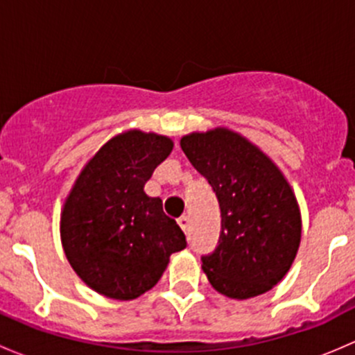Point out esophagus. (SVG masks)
<instances>
[{
  "label": "esophagus",
  "instance_id": "1",
  "mask_svg": "<svg viewBox=\"0 0 355 355\" xmlns=\"http://www.w3.org/2000/svg\"><path fill=\"white\" fill-rule=\"evenodd\" d=\"M177 221H178V225H180L182 230H184L185 234H187L189 228H191V220H189V216H180Z\"/></svg>",
  "mask_w": 355,
  "mask_h": 355
}]
</instances>
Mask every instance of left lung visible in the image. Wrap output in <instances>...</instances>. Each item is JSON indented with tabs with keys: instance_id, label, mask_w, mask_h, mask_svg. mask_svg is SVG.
Listing matches in <instances>:
<instances>
[{
	"instance_id": "left-lung-1",
	"label": "left lung",
	"mask_w": 355,
	"mask_h": 355,
	"mask_svg": "<svg viewBox=\"0 0 355 355\" xmlns=\"http://www.w3.org/2000/svg\"><path fill=\"white\" fill-rule=\"evenodd\" d=\"M180 148L220 204L218 245L200 257L209 284L232 299L271 290L287 275L300 244L299 206L284 175L227 128L185 135Z\"/></svg>"
}]
</instances>
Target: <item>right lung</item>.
I'll return each instance as SVG.
<instances>
[{
    "label": "right lung",
    "instance_id": "right-lung-1",
    "mask_svg": "<svg viewBox=\"0 0 355 355\" xmlns=\"http://www.w3.org/2000/svg\"><path fill=\"white\" fill-rule=\"evenodd\" d=\"M173 142L130 130L106 142L78 175L62 214V242L75 273L92 290L130 300L153 288L187 241L144 184Z\"/></svg>",
    "mask_w": 355,
    "mask_h": 355
}]
</instances>
